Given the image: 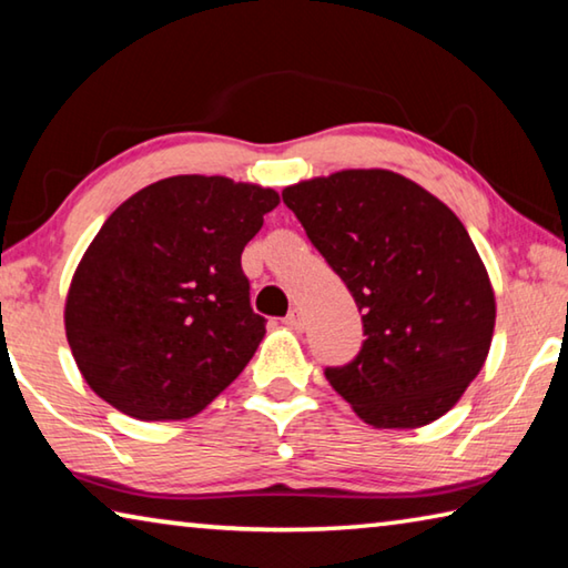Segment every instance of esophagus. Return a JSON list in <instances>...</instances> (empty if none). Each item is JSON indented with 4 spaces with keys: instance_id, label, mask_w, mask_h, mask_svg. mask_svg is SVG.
I'll use <instances>...</instances> for the list:
<instances>
[{
    "instance_id": "1",
    "label": "esophagus",
    "mask_w": 568,
    "mask_h": 568,
    "mask_svg": "<svg viewBox=\"0 0 568 568\" xmlns=\"http://www.w3.org/2000/svg\"><path fill=\"white\" fill-rule=\"evenodd\" d=\"M285 325H287V328H293V331L301 333V331L305 328L303 313H301V311H291V313H287V315H285Z\"/></svg>"
}]
</instances>
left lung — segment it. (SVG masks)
<instances>
[{
  "mask_svg": "<svg viewBox=\"0 0 568 568\" xmlns=\"http://www.w3.org/2000/svg\"><path fill=\"white\" fill-rule=\"evenodd\" d=\"M363 313L361 353L325 378L376 428H418L484 368L496 297L474 240L438 197L390 170H341L283 190Z\"/></svg>",
  "mask_w": 568,
  "mask_h": 568,
  "instance_id": "left-lung-1",
  "label": "left lung"
}]
</instances>
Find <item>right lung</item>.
Returning <instances> with one entry per match:
<instances>
[{"mask_svg": "<svg viewBox=\"0 0 568 568\" xmlns=\"http://www.w3.org/2000/svg\"><path fill=\"white\" fill-rule=\"evenodd\" d=\"M271 187L178 175L134 192L77 265L64 331L88 386L138 420H182L233 383L265 335L240 265Z\"/></svg>", "mask_w": 568, "mask_h": 568, "instance_id": "right-lung-1", "label": "right lung"}]
</instances>
